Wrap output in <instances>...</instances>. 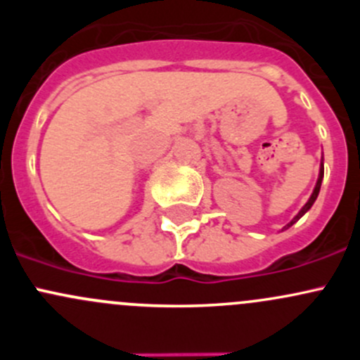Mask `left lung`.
Segmentation results:
<instances>
[{"label": "left lung", "mask_w": 360, "mask_h": 360, "mask_svg": "<svg viewBox=\"0 0 360 360\" xmlns=\"http://www.w3.org/2000/svg\"><path fill=\"white\" fill-rule=\"evenodd\" d=\"M322 177H324V165H322V167H321V174H319V181H317V184H315V190H314V193H311L310 200H308L307 203H304V207H303V209H301V210H300V212H297V216H296V217H294V219H292V221H291V223H289V224H288V226H285V228L292 226V224H294V223H296V221H297V219H300V217H301V216H303V214H304V212H307V210H308V209H310V207H311V205H314V202H315V200H317V197H319V191H321Z\"/></svg>", "instance_id": "obj_1"}]
</instances>
